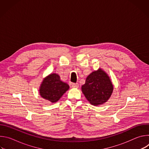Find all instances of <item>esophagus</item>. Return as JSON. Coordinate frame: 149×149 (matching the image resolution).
I'll return each mask as SVG.
<instances>
[{
  "label": "esophagus",
  "instance_id": "esophagus-1",
  "mask_svg": "<svg viewBox=\"0 0 149 149\" xmlns=\"http://www.w3.org/2000/svg\"><path fill=\"white\" fill-rule=\"evenodd\" d=\"M79 87V84L78 83H73L72 84V88H78Z\"/></svg>",
  "mask_w": 149,
  "mask_h": 149
}]
</instances>
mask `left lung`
Returning a JSON list of instances; mask_svg holds the SVG:
<instances>
[{
	"mask_svg": "<svg viewBox=\"0 0 149 149\" xmlns=\"http://www.w3.org/2000/svg\"><path fill=\"white\" fill-rule=\"evenodd\" d=\"M81 90L92 105H99L107 102L110 98L113 91V85L108 75L100 68L87 77Z\"/></svg>",
	"mask_w": 149,
	"mask_h": 149,
	"instance_id": "8db88e82",
	"label": "left lung"
}]
</instances>
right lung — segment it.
Segmentation results:
<instances>
[{
	"instance_id": "right-lung-1",
	"label": "right lung",
	"mask_w": 149,
	"mask_h": 149,
	"mask_svg": "<svg viewBox=\"0 0 149 149\" xmlns=\"http://www.w3.org/2000/svg\"><path fill=\"white\" fill-rule=\"evenodd\" d=\"M69 88L68 84L61 80L59 75L54 73L44 79L39 88V94L43 98L55 103Z\"/></svg>"
}]
</instances>
